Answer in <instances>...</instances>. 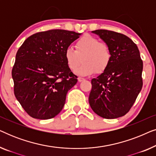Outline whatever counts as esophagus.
Here are the masks:
<instances>
[{"mask_svg": "<svg viewBox=\"0 0 156 156\" xmlns=\"http://www.w3.org/2000/svg\"><path fill=\"white\" fill-rule=\"evenodd\" d=\"M85 80L84 78H83V77H81V76H80V77H78V81L80 82H82V81H84Z\"/></svg>", "mask_w": 156, "mask_h": 156, "instance_id": "esophagus-1", "label": "esophagus"}]
</instances>
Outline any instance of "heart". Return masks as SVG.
<instances>
[{"mask_svg":"<svg viewBox=\"0 0 156 156\" xmlns=\"http://www.w3.org/2000/svg\"><path fill=\"white\" fill-rule=\"evenodd\" d=\"M74 47L75 50L68 47L65 52L66 62L72 72L76 70L82 60L84 63L76 72L80 75H90L95 71L101 73L109 65L112 57L111 49L97 38L84 35L76 42Z\"/></svg>","mask_w":156,"mask_h":156,"instance_id":"b5f03b06","label":"heart"}]
</instances>
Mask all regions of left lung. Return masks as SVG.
I'll return each instance as SVG.
<instances>
[{
  "mask_svg": "<svg viewBox=\"0 0 156 156\" xmlns=\"http://www.w3.org/2000/svg\"><path fill=\"white\" fill-rule=\"evenodd\" d=\"M108 44V67L91 80V108L104 119H116L131 109L143 87V61L136 44L126 35L107 30L92 31Z\"/></svg>",
  "mask_w": 156,
  "mask_h": 156,
  "instance_id": "1",
  "label": "left lung"
}]
</instances>
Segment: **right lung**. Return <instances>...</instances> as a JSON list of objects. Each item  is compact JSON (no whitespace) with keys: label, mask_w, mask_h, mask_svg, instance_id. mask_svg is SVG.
I'll list each match as a JSON object with an SVG mask.
<instances>
[{"label":"right lung","mask_w":156,"mask_h":156,"mask_svg":"<svg viewBox=\"0 0 156 156\" xmlns=\"http://www.w3.org/2000/svg\"><path fill=\"white\" fill-rule=\"evenodd\" d=\"M80 35L65 30L40 32L18 49L12 69L14 94L29 116L49 119L62 109L67 91L77 82L65 52Z\"/></svg>","instance_id":"obj_1"}]
</instances>
